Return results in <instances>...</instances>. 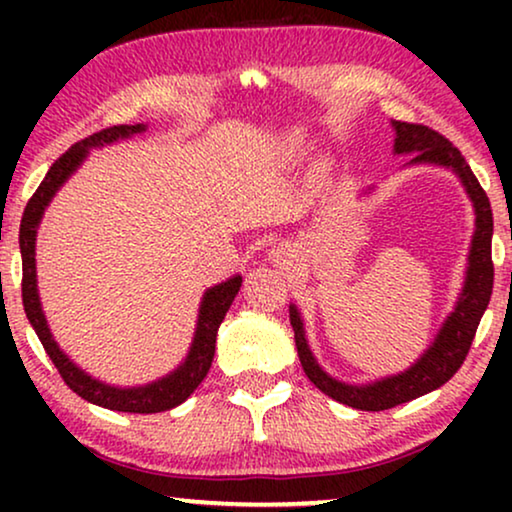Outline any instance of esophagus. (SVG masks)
Segmentation results:
<instances>
[{"label":"esophagus","mask_w":512,"mask_h":512,"mask_svg":"<svg viewBox=\"0 0 512 512\" xmlns=\"http://www.w3.org/2000/svg\"><path fill=\"white\" fill-rule=\"evenodd\" d=\"M286 256H289V254H286V251H282V249H277V251H275V258H277V263H279V261H284Z\"/></svg>","instance_id":"34e87169"}]
</instances>
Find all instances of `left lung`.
<instances>
[{"mask_svg":"<svg viewBox=\"0 0 512 512\" xmlns=\"http://www.w3.org/2000/svg\"><path fill=\"white\" fill-rule=\"evenodd\" d=\"M396 130L394 153H412L408 165H438L447 167L457 174L464 184L468 198L475 209V233L471 240V251H468V268L464 289L459 293L457 305L440 326L436 340L431 347L419 356L417 363H412L408 370L398 375L382 377V380L370 384H345L335 380L319 366L314 359L310 345H307L303 319L296 305L289 307V317L293 333H296V347L300 363H303L305 375L310 377L314 387L331 396L333 401L345 403L349 408L380 412L396 408V405L408 403L412 398H419L429 391L443 387L450 377L457 373L464 363L471 342L478 331V324L485 314L489 298H492L494 286V263H492V233L494 219L492 207H489L487 193L482 191L480 181L468 167L466 158L452 142H447L436 130L426 128L417 123L391 121Z\"/></svg>","mask_w":512,"mask_h":512,"instance_id":"left-lung-1","label":"left lung"}]
</instances>
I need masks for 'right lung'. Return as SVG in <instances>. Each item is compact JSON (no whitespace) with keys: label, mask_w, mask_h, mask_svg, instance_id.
<instances>
[{"label":"right lung","mask_w":512,"mask_h":512,"mask_svg":"<svg viewBox=\"0 0 512 512\" xmlns=\"http://www.w3.org/2000/svg\"><path fill=\"white\" fill-rule=\"evenodd\" d=\"M144 130H146L144 123L114 125V128L100 130L95 132V135L81 139V142H76L72 149H67L58 160H55L23 212V221H20V256H23L25 314L67 387L72 389L74 394L86 398L88 403L102 405V408L107 410L151 415V412H165V410L177 408V405L184 403L186 398L198 389V384L207 377L209 368H212L214 349H216V331H219L223 317H226V312L230 310V305H233L237 291H240L242 277L235 275L230 277L228 282H221L205 291V296H202V303H200L198 328H195L191 352H188L184 363H181L177 370H172L170 375L160 377L156 382L144 384V387L121 389V387H111V384H104L100 380H95L93 375L83 373V370L76 366L65 352H62L58 342L53 340L51 328L46 324L44 310H41V303H39L37 261H34L37 228L41 223V216H44V209L48 207V202L53 200V195L58 193V188L76 172V167L86 160L88 151L95 149V146L114 144L118 139H128Z\"/></svg>","instance_id":"1"}]
</instances>
